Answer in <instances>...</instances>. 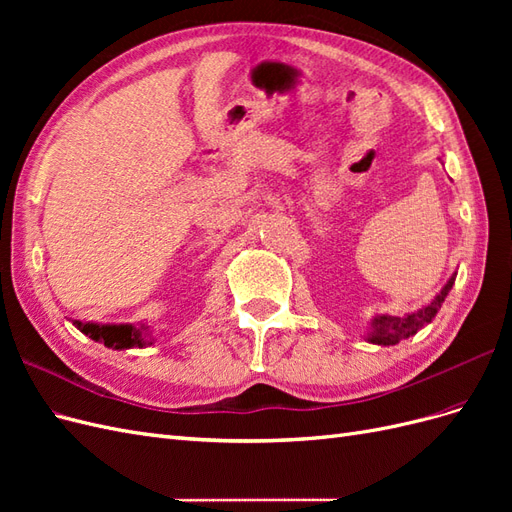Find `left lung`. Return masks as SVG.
<instances>
[{"mask_svg": "<svg viewBox=\"0 0 512 512\" xmlns=\"http://www.w3.org/2000/svg\"><path fill=\"white\" fill-rule=\"evenodd\" d=\"M455 275L436 294V299H433L429 305H425L423 309H418V312L406 314V316H376L371 320V331L367 335V342L378 344V346H395L401 342V339H408L416 331H421L425 324H429L433 318H436L448 290H451L455 284Z\"/></svg>", "mask_w": 512, "mask_h": 512, "instance_id": "obj_1", "label": "left lung"}]
</instances>
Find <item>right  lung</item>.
I'll return each mask as SVG.
<instances>
[{"mask_svg":"<svg viewBox=\"0 0 512 512\" xmlns=\"http://www.w3.org/2000/svg\"><path fill=\"white\" fill-rule=\"evenodd\" d=\"M76 329L89 335L96 342L104 344L106 348L113 350H128V348H143L147 344V327H132V324H94V322H79L74 320ZM151 344V342H149Z\"/></svg>","mask_w":512,"mask_h":512,"instance_id":"add662e5","label":"right lung"}]
</instances>
